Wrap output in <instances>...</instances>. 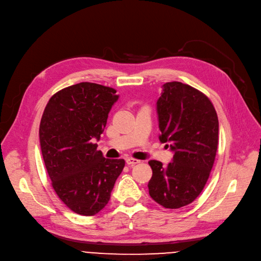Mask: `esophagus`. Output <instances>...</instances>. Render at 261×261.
Wrapping results in <instances>:
<instances>
[{"mask_svg": "<svg viewBox=\"0 0 261 261\" xmlns=\"http://www.w3.org/2000/svg\"><path fill=\"white\" fill-rule=\"evenodd\" d=\"M140 162H141L140 160H138V159H134V158H127V159H126V163H127L128 165H136V164L140 163Z\"/></svg>", "mask_w": 261, "mask_h": 261, "instance_id": "1", "label": "esophagus"}]
</instances>
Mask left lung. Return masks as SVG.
<instances>
[{"mask_svg":"<svg viewBox=\"0 0 261 261\" xmlns=\"http://www.w3.org/2000/svg\"><path fill=\"white\" fill-rule=\"evenodd\" d=\"M156 110L159 140L174 156L167 166L148 161V193L163 207L179 208L192 203L208 179L218 146V117L205 95L181 82L162 85Z\"/></svg>","mask_w":261,"mask_h":261,"instance_id":"left-lung-1","label":"left lung"}]
</instances>
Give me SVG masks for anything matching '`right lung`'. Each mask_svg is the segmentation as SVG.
<instances>
[{"instance_id":"obj_1","label":"right lung","mask_w":261,"mask_h":261,"mask_svg":"<svg viewBox=\"0 0 261 261\" xmlns=\"http://www.w3.org/2000/svg\"><path fill=\"white\" fill-rule=\"evenodd\" d=\"M119 95L111 87L82 82L54 95L40 123L46 170L59 198L83 216L109 203L123 159H107L97 150L107 118Z\"/></svg>"}]
</instances>
